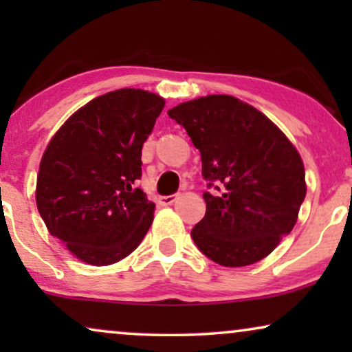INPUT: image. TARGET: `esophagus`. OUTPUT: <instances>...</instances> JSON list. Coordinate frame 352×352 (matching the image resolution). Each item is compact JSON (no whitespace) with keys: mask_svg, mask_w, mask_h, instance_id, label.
I'll use <instances>...</instances> for the list:
<instances>
[{"mask_svg":"<svg viewBox=\"0 0 352 352\" xmlns=\"http://www.w3.org/2000/svg\"><path fill=\"white\" fill-rule=\"evenodd\" d=\"M177 195H163V197H158V204L160 205H171L173 201L176 200Z\"/></svg>","mask_w":352,"mask_h":352,"instance_id":"1","label":"esophagus"}]
</instances>
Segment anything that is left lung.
<instances>
[{
	"label": "left lung",
	"instance_id": "obj_1",
	"mask_svg": "<svg viewBox=\"0 0 352 352\" xmlns=\"http://www.w3.org/2000/svg\"><path fill=\"white\" fill-rule=\"evenodd\" d=\"M201 155L206 213L197 248L226 267L266 258L292 232L306 197L305 166L285 134L247 102L206 96L168 110Z\"/></svg>",
	"mask_w": 352,
	"mask_h": 352
}]
</instances>
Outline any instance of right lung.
<instances>
[{
	"label": "right lung",
	"instance_id": "add662e5",
	"mask_svg": "<svg viewBox=\"0 0 352 352\" xmlns=\"http://www.w3.org/2000/svg\"><path fill=\"white\" fill-rule=\"evenodd\" d=\"M163 107L148 91H110L72 115L43 153L38 211L81 261L109 266L146 237L155 205L138 187L142 144Z\"/></svg>",
	"mask_w": 352,
	"mask_h": 352
}]
</instances>
